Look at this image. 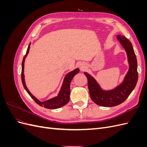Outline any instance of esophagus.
Segmentation results:
<instances>
[{
	"mask_svg": "<svg viewBox=\"0 0 147 147\" xmlns=\"http://www.w3.org/2000/svg\"><path fill=\"white\" fill-rule=\"evenodd\" d=\"M83 69H84L83 67H82V70H83Z\"/></svg>",
	"mask_w": 147,
	"mask_h": 147,
	"instance_id": "34e87169",
	"label": "esophagus"
}]
</instances>
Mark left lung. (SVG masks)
Returning <instances> with one entry per match:
<instances>
[{
  "mask_svg": "<svg viewBox=\"0 0 147 147\" xmlns=\"http://www.w3.org/2000/svg\"><path fill=\"white\" fill-rule=\"evenodd\" d=\"M117 39L125 49L129 64V69L123 83L112 90L104 91L94 78L84 72L91 99L97 105L102 107H114L123 103L134 90L138 80L137 61L132 43L121 35H118Z\"/></svg>",
  "mask_w": 147,
  "mask_h": 147,
  "instance_id": "obj_1",
  "label": "left lung"
}]
</instances>
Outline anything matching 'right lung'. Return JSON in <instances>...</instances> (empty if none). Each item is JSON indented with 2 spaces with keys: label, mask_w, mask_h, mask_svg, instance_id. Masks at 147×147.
<instances>
[{
  "label": "right lung",
  "mask_w": 147,
  "mask_h": 147,
  "mask_svg": "<svg viewBox=\"0 0 147 147\" xmlns=\"http://www.w3.org/2000/svg\"><path fill=\"white\" fill-rule=\"evenodd\" d=\"M29 48H30V44L28 48L27 51H26V54L24 55L23 62H22V70H21V80H22V83H23V86L26 91L28 92L29 96L32 97L34 99V100L36 102V103L41 107H44L48 109H56L61 108L62 107L64 106L67 104L68 103L69 99H70V84L71 81H72V78L75 76V75L79 72V69H76L72 71V72H69V74L65 75L64 78V82L63 86L61 87V90L59 92L58 96L54 97V98H52L50 100H48L47 101L44 102H40L39 101L37 98L31 94L30 91L28 90V88L26 87L25 81H24V61L26 56L28 55V53L29 51Z\"/></svg>",
  "instance_id": "right-lung-1"
}]
</instances>
